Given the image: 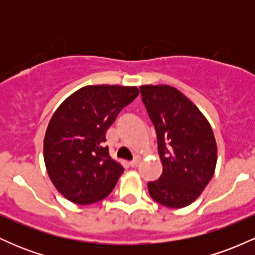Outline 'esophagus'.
Instances as JSON below:
<instances>
[{
	"mask_svg": "<svg viewBox=\"0 0 255 255\" xmlns=\"http://www.w3.org/2000/svg\"><path fill=\"white\" fill-rule=\"evenodd\" d=\"M140 164V160L139 159H135V160H131V162H129V166L130 168H136L137 165Z\"/></svg>",
	"mask_w": 255,
	"mask_h": 255,
	"instance_id": "1",
	"label": "esophagus"
}]
</instances>
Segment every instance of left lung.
Returning a JSON list of instances; mask_svg holds the SVG:
<instances>
[{"label":"left lung","instance_id":"8db88e82","mask_svg":"<svg viewBox=\"0 0 255 255\" xmlns=\"http://www.w3.org/2000/svg\"><path fill=\"white\" fill-rule=\"evenodd\" d=\"M142 102L156 128L162 176L148 182L158 204L171 209L191 205L211 181L217 144L204 114L182 92L169 85L140 86Z\"/></svg>","mask_w":255,"mask_h":255}]
</instances>
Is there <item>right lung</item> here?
Returning a JSON list of instances; mask_svg holds the SVG:
<instances>
[{"label": "right lung", "mask_w": 255, "mask_h": 255, "mask_svg": "<svg viewBox=\"0 0 255 255\" xmlns=\"http://www.w3.org/2000/svg\"><path fill=\"white\" fill-rule=\"evenodd\" d=\"M139 95L136 86L89 85L57 108L44 136V163L64 198L90 205L110 194L125 171L104 147L105 134L126 105Z\"/></svg>", "instance_id": "obj_1"}]
</instances>
